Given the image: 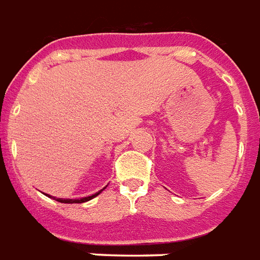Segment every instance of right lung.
Returning a JSON list of instances; mask_svg holds the SVG:
<instances>
[{"label":"right lung","instance_id":"1","mask_svg":"<svg viewBox=\"0 0 260 260\" xmlns=\"http://www.w3.org/2000/svg\"><path fill=\"white\" fill-rule=\"evenodd\" d=\"M102 190H104V188H102ZM101 191H98V192L90 195V197L79 198V200H68V198L65 200V198H55V197H51V195H48V194H45V195H48L50 198H52V200H55V201H58V202H60V204H83V202H87V201H90V200H92V198H95L96 195L101 194Z\"/></svg>","mask_w":260,"mask_h":260}]
</instances>
